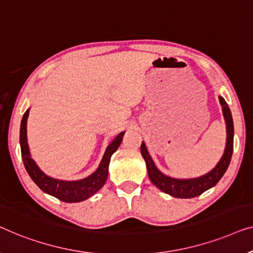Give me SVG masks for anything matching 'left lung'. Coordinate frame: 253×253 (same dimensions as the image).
Listing matches in <instances>:
<instances>
[{
    "label": "left lung",
    "instance_id": "obj_1",
    "mask_svg": "<svg viewBox=\"0 0 253 253\" xmlns=\"http://www.w3.org/2000/svg\"><path fill=\"white\" fill-rule=\"evenodd\" d=\"M220 104L222 106V113L226 120L227 127V141H226V149L223 152L220 162L216 164V166L209 173L199 177H194V179H174V177L167 176L163 174L157 167H156L154 161L149 155V152L145 148V144L142 142L141 144V154L142 157L144 158L145 164H147L148 175L151 182L156 187L159 188L164 193L170 195L173 197L177 198H193L199 196L210 188L214 187L219 182L220 179L226 173L228 169L230 159L233 155V147H234V123L232 112H230L229 106L227 104L225 99L221 96H219Z\"/></svg>",
    "mask_w": 253,
    "mask_h": 253
}]
</instances>
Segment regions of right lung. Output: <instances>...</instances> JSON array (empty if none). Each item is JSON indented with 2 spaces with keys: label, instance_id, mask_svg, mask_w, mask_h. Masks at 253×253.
Returning a JSON list of instances; mask_svg holds the SVG:
<instances>
[{
  "label": "right lung",
  "instance_id": "add662e5",
  "mask_svg": "<svg viewBox=\"0 0 253 253\" xmlns=\"http://www.w3.org/2000/svg\"><path fill=\"white\" fill-rule=\"evenodd\" d=\"M28 112H30V110H27V111L24 113L23 119H21L19 142L21 149V158H23L25 169H26L28 175H30L31 179L34 181L35 184H37L42 191H44L45 194L51 195V196L58 198L59 201L66 203L83 202L84 199L89 198L92 195L97 193V191L104 186L105 181L108 179L110 159H111L113 152L117 151V149L119 148L120 143H122L125 131H122V133L118 134V136L109 144V147L106 148L105 150L104 156H103L101 164H99L97 169H96L91 175L78 181L58 180L48 176L47 174L42 172V170L39 169L37 163H35L31 157L26 134Z\"/></svg>",
  "mask_w": 253,
  "mask_h": 253
}]
</instances>
